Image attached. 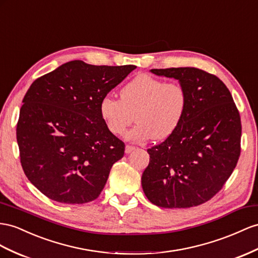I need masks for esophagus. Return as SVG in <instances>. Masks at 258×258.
Wrapping results in <instances>:
<instances>
[{"instance_id":"esophagus-1","label":"esophagus","mask_w":258,"mask_h":258,"mask_svg":"<svg viewBox=\"0 0 258 258\" xmlns=\"http://www.w3.org/2000/svg\"><path fill=\"white\" fill-rule=\"evenodd\" d=\"M133 150H135V146H132V145H126L125 146V153L126 154H131Z\"/></svg>"}]
</instances>
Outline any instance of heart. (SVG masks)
<instances>
[{
    "mask_svg": "<svg viewBox=\"0 0 258 258\" xmlns=\"http://www.w3.org/2000/svg\"><path fill=\"white\" fill-rule=\"evenodd\" d=\"M121 100L105 96L99 103V112L108 130L122 135L134 120L137 124L126 138L141 142L153 137L156 141L172 135L185 114L187 95L183 85L166 83L149 74H141L123 86Z\"/></svg>",
    "mask_w": 258,
    "mask_h": 258,
    "instance_id": "heart-1",
    "label": "heart"
}]
</instances>
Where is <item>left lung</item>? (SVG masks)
Listing matches in <instances>:
<instances>
[{"instance_id": "1", "label": "left lung", "mask_w": 258, "mask_h": 258, "mask_svg": "<svg viewBox=\"0 0 258 258\" xmlns=\"http://www.w3.org/2000/svg\"><path fill=\"white\" fill-rule=\"evenodd\" d=\"M175 78L186 90L179 127L147 150L145 195L162 208H189L213 198L232 174L241 153V118L227 86L196 68L150 70Z\"/></svg>"}]
</instances>
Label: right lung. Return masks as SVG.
Returning <instances> with one entry per match:
<instances>
[{
    "label": "right lung",
    "mask_w": 258,
    "mask_h": 258,
    "mask_svg": "<svg viewBox=\"0 0 258 258\" xmlns=\"http://www.w3.org/2000/svg\"><path fill=\"white\" fill-rule=\"evenodd\" d=\"M135 69L75 60L31 84L17 144L26 176L50 200L85 204L100 195L125 145L108 130L99 103Z\"/></svg>",
    "instance_id": "obj_1"
}]
</instances>
